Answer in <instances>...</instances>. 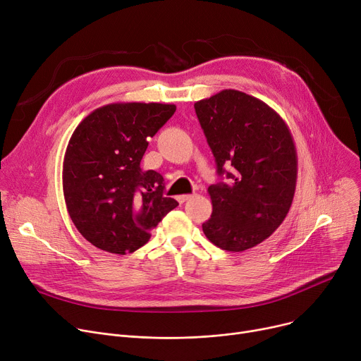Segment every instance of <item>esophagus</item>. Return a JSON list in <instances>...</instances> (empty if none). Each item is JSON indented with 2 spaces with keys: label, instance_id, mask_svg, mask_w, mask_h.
Returning <instances> with one entry per match:
<instances>
[{
  "label": "esophagus",
  "instance_id": "esophagus-1",
  "mask_svg": "<svg viewBox=\"0 0 361 361\" xmlns=\"http://www.w3.org/2000/svg\"><path fill=\"white\" fill-rule=\"evenodd\" d=\"M193 196L192 195H181V196H177V200L180 202V203H184V202H187V200H190Z\"/></svg>",
  "mask_w": 361,
  "mask_h": 361
}]
</instances>
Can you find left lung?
<instances>
[{
  "mask_svg": "<svg viewBox=\"0 0 361 361\" xmlns=\"http://www.w3.org/2000/svg\"><path fill=\"white\" fill-rule=\"evenodd\" d=\"M195 109L218 174L230 178L207 188L212 215L203 233L222 250L252 249L274 234L291 207L298 173L291 131L268 104L234 89L197 101Z\"/></svg>",
  "mask_w": 361,
  "mask_h": 361,
  "instance_id": "8db88e82",
  "label": "left lung"
}]
</instances>
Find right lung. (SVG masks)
<instances>
[{
	"label": "right lung",
	"instance_id": "add662e5",
	"mask_svg": "<svg viewBox=\"0 0 361 361\" xmlns=\"http://www.w3.org/2000/svg\"><path fill=\"white\" fill-rule=\"evenodd\" d=\"M174 104L114 102L75 127L63 162V192L78 231L94 247L127 255L178 206L164 197V177L142 169L150 137L174 116Z\"/></svg>",
	"mask_w": 361,
	"mask_h": 361
}]
</instances>
